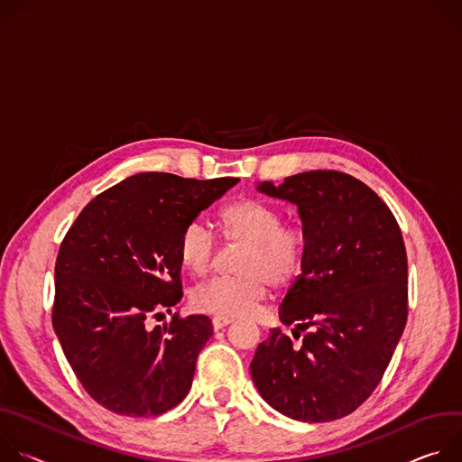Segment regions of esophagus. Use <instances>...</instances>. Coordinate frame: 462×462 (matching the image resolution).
I'll use <instances>...</instances> for the list:
<instances>
[{"instance_id":"esophagus-1","label":"esophagus","mask_w":462,"mask_h":462,"mask_svg":"<svg viewBox=\"0 0 462 462\" xmlns=\"http://www.w3.org/2000/svg\"><path fill=\"white\" fill-rule=\"evenodd\" d=\"M231 323H233L231 318H220V316L213 318V327H215V330H222L224 327H227V325H231Z\"/></svg>"}]
</instances>
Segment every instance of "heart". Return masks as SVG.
Returning a JSON list of instances; mask_svg holds the SVG:
<instances>
[{"instance_id":"1","label":"heart","mask_w":462,"mask_h":462,"mask_svg":"<svg viewBox=\"0 0 462 462\" xmlns=\"http://www.w3.org/2000/svg\"><path fill=\"white\" fill-rule=\"evenodd\" d=\"M279 209L259 199H236L220 211L218 224L227 240L244 242L236 277H215L192 291L194 309L220 318H242L264 300L268 282L290 284L300 272L304 235L281 224ZM215 235L203 222H190L178 244L180 261L194 275L208 273L215 257Z\"/></svg>"}]
</instances>
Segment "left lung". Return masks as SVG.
Segmentation results:
<instances>
[{"mask_svg":"<svg viewBox=\"0 0 462 462\" xmlns=\"http://www.w3.org/2000/svg\"><path fill=\"white\" fill-rule=\"evenodd\" d=\"M257 190L293 203L302 235L300 275L279 306L295 346L272 330L249 365L275 411L300 422L350 415L380 383L407 321V257L380 196L336 171H310Z\"/></svg>","mask_w":462,"mask_h":462,"instance_id":"8db88e82","label":"left lung"}]
</instances>
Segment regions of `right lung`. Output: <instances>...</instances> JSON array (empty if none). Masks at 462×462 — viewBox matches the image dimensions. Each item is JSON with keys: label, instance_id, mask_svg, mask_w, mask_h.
<instances>
[{"label": "right lung", "instance_id": "1", "mask_svg": "<svg viewBox=\"0 0 462 462\" xmlns=\"http://www.w3.org/2000/svg\"><path fill=\"white\" fill-rule=\"evenodd\" d=\"M238 181L141 172L93 198L69 227L55 266L53 328L102 407L158 417L187 396L211 319L174 314L153 328L146 321L183 297V229Z\"/></svg>", "mask_w": 462, "mask_h": 462}]
</instances>
